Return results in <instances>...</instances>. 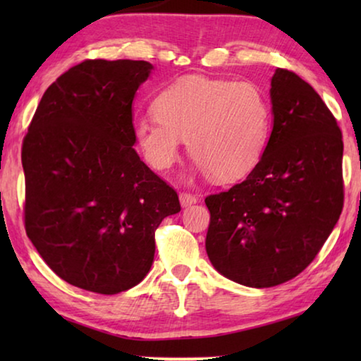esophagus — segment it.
Returning <instances> with one entry per match:
<instances>
[{"mask_svg":"<svg viewBox=\"0 0 361 361\" xmlns=\"http://www.w3.org/2000/svg\"><path fill=\"white\" fill-rule=\"evenodd\" d=\"M180 202L183 207H189L197 202V195L192 192H181L180 194Z\"/></svg>","mask_w":361,"mask_h":361,"instance_id":"esophagus-1","label":"esophagus"}]
</instances>
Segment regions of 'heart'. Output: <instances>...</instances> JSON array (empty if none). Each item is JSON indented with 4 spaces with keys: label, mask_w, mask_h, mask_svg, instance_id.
I'll return each mask as SVG.
<instances>
[{
    "label": "heart",
    "mask_w": 361,
    "mask_h": 361,
    "mask_svg": "<svg viewBox=\"0 0 361 361\" xmlns=\"http://www.w3.org/2000/svg\"><path fill=\"white\" fill-rule=\"evenodd\" d=\"M154 118L133 124V135L152 169H172L181 140L199 166L218 181H235L258 166L271 135V103L248 81L188 76L152 102Z\"/></svg>",
    "instance_id": "1"
}]
</instances>
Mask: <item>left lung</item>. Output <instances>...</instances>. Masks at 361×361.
<instances>
[{"mask_svg":"<svg viewBox=\"0 0 361 361\" xmlns=\"http://www.w3.org/2000/svg\"><path fill=\"white\" fill-rule=\"evenodd\" d=\"M271 102L274 127L258 166L239 185L205 197V248L213 267L253 288L301 274L344 205V143L325 102L285 68L274 73Z\"/></svg>","mask_w":361,"mask_h":361,"instance_id":"obj_1","label":"left lung"}]
</instances>
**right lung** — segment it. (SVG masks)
<instances>
[{
	"mask_svg": "<svg viewBox=\"0 0 361 361\" xmlns=\"http://www.w3.org/2000/svg\"><path fill=\"white\" fill-rule=\"evenodd\" d=\"M152 65L84 60L42 95L22 143L28 239L57 276L118 295L149 272L178 194L140 159L132 102Z\"/></svg>",
	"mask_w": 361,
	"mask_h": 361,
	"instance_id": "1",
	"label": "right lung"
}]
</instances>
